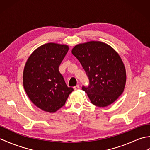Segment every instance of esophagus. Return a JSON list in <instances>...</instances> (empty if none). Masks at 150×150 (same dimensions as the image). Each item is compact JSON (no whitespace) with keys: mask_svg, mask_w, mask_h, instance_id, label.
Here are the masks:
<instances>
[{"mask_svg":"<svg viewBox=\"0 0 150 150\" xmlns=\"http://www.w3.org/2000/svg\"><path fill=\"white\" fill-rule=\"evenodd\" d=\"M73 89H74L75 90H79V89H80V86H79V85H77V86H75L73 87Z\"/></svg>","mask_w":150,"mask_h":150,"instance_id":"obj_1","label":"esophagus"}]
</instances>
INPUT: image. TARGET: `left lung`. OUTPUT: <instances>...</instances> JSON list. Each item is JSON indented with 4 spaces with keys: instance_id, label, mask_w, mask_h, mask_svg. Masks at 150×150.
Masks as SVG:
<instances>
[{
    "instance_id": "8db88e82",
    "label": "left lung",
    "mask_w": 150,
    "mask_h": 150,
    "mask_svg": "<svg viewBox=\"0 0 150 150\" xmlns=\"http://www.w3.org/2000/svg\"><path fill=\"white\" fill-rule=\"evenodd\" d=\"M71 53L83 67L89 79L88 87L82 86L91 103L106 107L123 93L126 82L125 66L112 47L100 41L79 44Z\"/></svg>"
}]
</instances>
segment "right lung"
Masks as SVG:
<instances>
[{
    "instance_id": "obj_1",
    "label": "right lung",
    "mask_w": 150,
    "mask_h": 150,
    "mask_svg": "<svg viewBox=\"0 0 150 150\" xmlns=\"http://www.w3.org/2000/svg\"><path fill=\"white\" fill-rule=\"evenodd\" d=\"M68 50L65 44H43L31 54L25 64V91L37 107L46 112L55 113L62 107L73 91L66 85L59 70Z\"/></svg>"
}]
</instances>
